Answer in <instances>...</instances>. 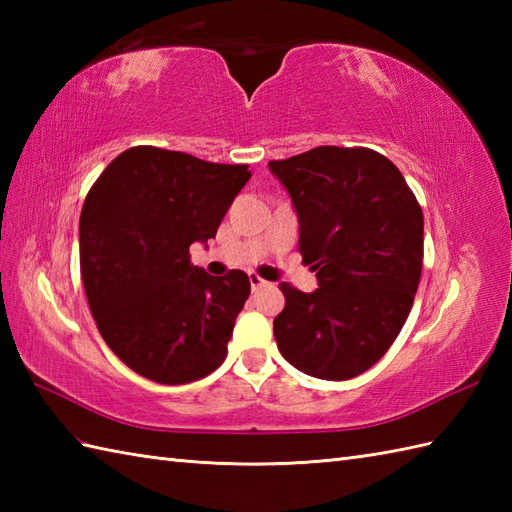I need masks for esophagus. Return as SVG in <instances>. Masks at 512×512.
Segmentation results:
<instances>
[{"label": "esophagus", "mask_w": 512, "mask_h": 512, "mask_svg": "<svg viewBox=\"0 0 512 512\" xmlns=\"http://www.w3.org/2000/svg\"><path fill=\"white\" fill-rule=\"evenodd\" d=\"M248 279H250V288H253V292H257V290H262L264 286H268V281L262 279L259 275H255V273H250Z\"/></svg>", "instance_id": "esophagus-1"}]
</instances>
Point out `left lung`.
I'll return each mask as SVG.
<instances>
[{
	"instance_id": "left-lung-1",
	"label": "left lung",
	"mask_w": 512,
	"mask_h": 512,
	"mask_svg": "<svg viewBox=\"0 0 512 512\" xmlns=\"http://www.w3.org/2000/svg\"><path fill=\"white\" fill-rule=\"evenodd\" d=\"M270 171L299 217V253L319 288L279 284L281 356L347 380L378 363L405 325L422 273V209L394 162L367 147H314Z\"/></svg>"
}]
</instances>
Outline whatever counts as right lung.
<instances>
[{
    "instance_id": "add662e5",
    "label": "right lung",
    "mask_w": 512,
    "mask_h": 512,
    "mask_svg": "<svg viewBox=\"0 0 512 512\" xmlns=\"http://www.w3.org/2000/svg\"><path fill=\"white\" fill-rule=\"evenodd\" d=\"M248 178V165L140 145L92 184L79 222L85 295L105 343L136 374L184 385L224 363L250 281L244 270L204 273L189 246L215 237Z\"/></svg>"
}]
</instances>
